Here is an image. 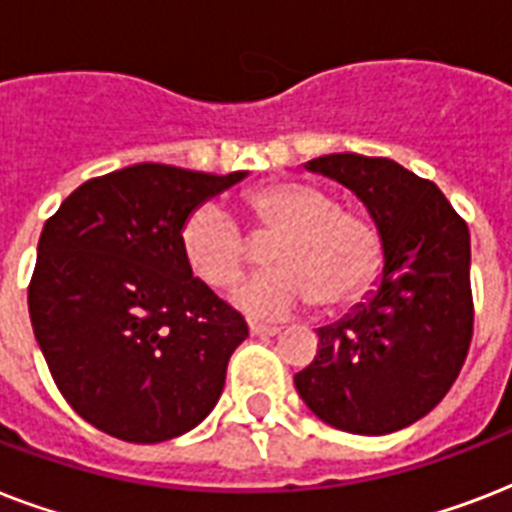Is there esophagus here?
Segmentation results:
<instances>
[{
	"mask_svg": "<svg viewBox=\"0 0 512 512\" xmlns=\"http://www.w3.org/2000/svg\"><path fill=\"white\" fill-rule=\"evenodd\" d=\"M281 327H271V324H257V321H249V335L255 337H273L279 335Z\"/></svg>",
	"mask_w": 512,
	"mask_h": 512,
	"instance_id": "34e87169",
	"label": "esophagus"
}]
</instances>
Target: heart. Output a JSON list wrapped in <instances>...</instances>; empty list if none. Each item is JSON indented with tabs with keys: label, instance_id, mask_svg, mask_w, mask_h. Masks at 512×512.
Returning <instances> with one entry per match:
<instances>
[{
	"label": "heart",
	"instance_id": "b5f03b06",
	"mask_svg": "<svg viewBox=\"0 0 512 512\" xmlns=\"http://www.w3.org/2000/svg\"><path fill=\"white\" fill-rule=\"evenodd\" d=\"M252 236H273L271 271L233 287V303L255 316H284L316 300L324 311L348 308L380 268V236L369 217L337 207L332 193L305 183H271L247 196ZM180 249L193 276L209 287L231 284L247 263V241L212 201L188 212Z\"/></svg>",
	"mask_w": 512,
	"mask_h": 512
}]
</instances>
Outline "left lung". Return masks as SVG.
Instances as JSON below:
<instances>
[{
    "label": "left lung",
    "mask_w": 512,
    "mask_h": 512,
    "mask_svg": "<svg viewBox=\"0 0 512 512\" xmlns=\"http://www.w3.org/2000/svg\"><path fill=\"white\" fill-rule=\"evenodd\" d=\"M356 193L382 241L380 284L366 303L319 329V353L295 388L345 433L385 436L433 409L473 340L470 231L436 183L393 159L329 154L305 164Z\"/></svg>",
    "instance_id": "obj_1"
}]
</instances>
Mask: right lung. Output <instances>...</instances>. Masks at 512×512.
Here are the masks:
<instances>
[{
    "label": "right lung",
    "mask_w": 512,
    "mask_h": 512,
    "mask_svg": "<svg viewBox=\"0 0 512 512\" xmlns=\"http://www.w3.org/2000/svg\"><path fill=\"white\" fill-rule=\"evenodd\" d=\"M244 177L135 164L82 183L44 223L34 337L71 409L108 436L159 444L215 409L249 329L193 279L180 228Z\"/></svg>",
    "instance_id": "right-lung-1"
}]
</instances>
